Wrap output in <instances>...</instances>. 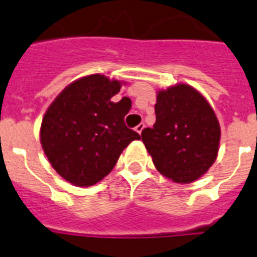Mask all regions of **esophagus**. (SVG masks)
Here are the masks:
<instances>
[{"label":"esophagus","instance_id":"obj_1","mask_svg":"<svg viewBox=\"0 0 257 257\" xmlns=\"http://www.w3.org/2000/svg\"><path fill=\"white\" fill-rule=\"evenodd\" d=\"M144 127H145L144 123H139V124H138V126L135 127V131L140 135V134H142V131L144 130Z\"/></svg>","mask_w":257,"mask_h":257}]
</instances>
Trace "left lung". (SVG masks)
I'll return each instance as SVG.
<instances>
[{
	"label": "left lung",
	"mask_w": 257,
	"mask_h": 257,
	"mask_svg": "<svg viewBox=\"0 0 257 257\" xmlns=\"http://www.w3.org/2000/svg\"><path fill=\"white\" fill-rule=\"evenodd\" d=\"M156 123L142 140L156 169L174 183L198 180L217 158L220 123L211 104L198 90L176 83L157 91Z\"/></svg>",
	"instance_id": "1"
}]
</instances>
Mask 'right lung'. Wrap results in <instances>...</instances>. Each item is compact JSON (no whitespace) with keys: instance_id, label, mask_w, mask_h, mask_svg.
<instances>
[{"instance_id":"right-lung-1","label":"right lung","mask_w":257,"mask_h":257,"mask_svg":"<svg viewBox=\"0 0 257 257\" xmlns=\"http://www.w3.org/2000/svg\"><path fill=\"white\" fill-rule=\"evenodd\" d=\"M126 82L104 74L76 79L55 97L42 118L40 140L47 160L76 187L103 180L122 151L140 135L124 124L131 100L112 97Z\"/></svg>"}]
</instances>
